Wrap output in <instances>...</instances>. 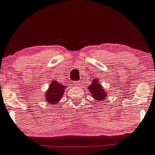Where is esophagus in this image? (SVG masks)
I'll list each match as a JSON object with an SVG mask.
<instances>
[{
  "instance_id": "obj_1",
  "label": "esophagus",
  "mask_w": 155,
  "mask_h": 155,
  "mask_svg": "<svg viewBox=\"0 0 155 155\" xmlns=\"http://www.w3.org/2000/svg\"><path fill=\"white\" fill-rule=\"evenodd\" d=\"M74 85L75 86H81V84H80V81H76V82H75V84H74Z\"/></svg>"
}]
</instances>
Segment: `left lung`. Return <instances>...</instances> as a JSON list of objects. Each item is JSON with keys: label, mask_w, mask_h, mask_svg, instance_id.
Masks as SVG:
<instances>
[{"label": "left lung", "mask_w": 155, "mask_h": 155, "mask_svg": "<svg viewBox=\"0 0 155 155\" xmlns=\"http://www.w3.org/2000/svg\"><path fill=\"white\" fill-rule=\"evenodd\" d=\"M98 78H95L92 80V84L87 87V90H89V92L92 97L94 98L96 102H105L108 94V93L106 90L104 89V87L101 85V84L99 81Z\"/></svg>", "instance_id": "1"}]
</instances>
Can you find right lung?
Masks as SVG:
<instances>
[{"mask_svg":"<svg viewBox=\"0 0 155 155\" xmlns=\"http://www.w3.org/2000/svg\"><path fill=\"white\" fill-rule=\"evenodd\" d=\"M67 87L68 86L58 82L56 80H52V82L49 84L48 89L46 94H44L46 101L52 105L57 104L63 97Z\"/></svg>","mask_w":155,"mask_h":155,"instance_id":"1","label":"right lung"}]
</instances>
